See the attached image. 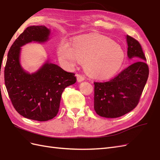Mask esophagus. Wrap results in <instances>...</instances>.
Returning a JSON list of instances; mask_svg holds the SVG:
<instances>
[{"mask_svg":"<svg viewBox=\"0 0 160 160\" xmlns=\"http://www.w3.org/2000/svg\"><path fill=\"white\" fill-rule=\"evenodd\" d=\"M77 76V81L78 82H81L85 80V77L82 75H80V74H77L76 75Z\"/></svg>","mask_w":160,"mask_h":160,"instance_id":"1","label":"esophagus"}]
</instances>
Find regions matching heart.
Returning a JSON list of instances; mask_svg holds the SVG:
<instances>
[{
    "mask_svg": "<svg viewBox=\"0 0 160 160\" xmlns=\"http://www.w3.org/2000/svg\"><path fill=\"white\" fill-rule=\"evenodd\" d=\"M62 61L74 66L76 60L85 64L92 77L106 79L117 71L123 62L124 54L118 44L98 35L83 36L73 42L72 48L64 43L58 48Z\"/></svg>",
    "mask_w": 160,
    "mask_h": 160,
    "instance_id": "heart-1",
    "label": "heart"
}]
</instances>
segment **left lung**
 Here are the masks:
<instances>
[{
    "mask_svg": "<svg viewBox=\"0 0 160 160\" xmlns=\"http://www.w3.org/2000/svg\"><path fill=\"white\" fill-rule=\"evenodd\" d=\"M127 55L137 61L114 78L94 82V110L102 117L118 118L137 106L149 76V67L139 42L127 35Z\"/></svg>",
    "mask_w": 160,
    "mask_h": 160,
    "instance_id": "left-lung-1",
    "label": "left lung"
}]
</instances>
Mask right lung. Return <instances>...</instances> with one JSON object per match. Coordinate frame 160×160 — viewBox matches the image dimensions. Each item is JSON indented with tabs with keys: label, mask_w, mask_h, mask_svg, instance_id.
I'll use <instances>...</instances> for the list:
<instances>
[{
	"label": "right lung",
	"mask_w": 160,
	"mask_h": 160,
	"mask_svg": "<svg viewBox=\"0 0 160 160\" xmlns=\"http://www.w3.org/2000/svg\"><path fill=\"white\" fill-rule=\"evenodd\" d=\"M50 30L45 26H30L12 44L5 67V83L12 104L23 117L46 121L57 115L64 89L74 84V72H68L46 62L33 74L25 72L19 63L21 47L32 41L44 42Z\"/></svg>",
	"instance_id": "right-lung-1"
}]
</instances>
